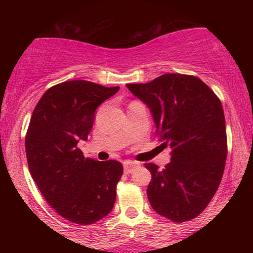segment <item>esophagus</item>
<instances>
[{"instance_id":"1","label":"esophagus","mask_w":253,"mask_h":253,"mask_svg":"<svg viewBox=\"0 0 253 253\" xmlns=\"http://www.w3.org/2000/svg\"><path fill=\"white\" fill-rule=\"evenodd\" d=\"M136 165H138V164L134 163V162H130V161L124 162V171L126 173H130L133 170L135 169Z\"/></svg>"}]
</instances>
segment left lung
<instances>
[{
	"label": "left lung",
	"instance_id": "left-lung-1",
	"mask_svg": "<svg viewBox=\"0 0 253 253\" xmlns=\"http://www.w3.org/2000/svg\"><path fill=\"white\" fill-rule=\"evenodd\" d=\"M146 104L159 141L171 150L164 170L147 163V197L159 215L184 222L202 213L221 182L227 138L216 95L195 76L165 74L150 83L127 84Z\"/></svg>",
	"mask_w": 253,
	"mask_h": 253
}]
</instances>
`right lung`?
<instances>
[{
    "label": "right lung",
    "instance_id": "right-lung-1",
    "mask_svg": "<svg viewBox=\"0 0 253 253\" xmlns=\"http://www.w3.org/2000/svg\"><path fill=\"white\" fill-rule=\"evenodd\" d=\"M119 89L69 81L46 90L32 114L25 140L30 172L48 205L71 222H96L115 203L123 165L85 158L77 144L88 139L97 107Z\"/></svg>",
    "mask_w": 253,
    "mask_h": 253
}]
</instances>
